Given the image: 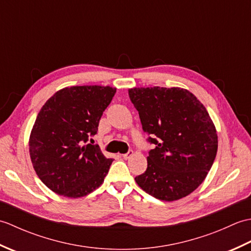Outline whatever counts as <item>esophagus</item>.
Returning <instances> with one entry per match:
<instances>
[{
  "mask_svg": "<svg viewBox=\"0 0 251 251\" xmlns=\"http://www.w3.org/2000/svg\"><path fill=\"white\" fill-rule=\"evenodd\" d=\"M132 154H134V152H132V150H128V152H127V153L122 154V157H123V158H129L130 156H132Z\"/></svg>",
  "mask_w": 251,
  "mask_h": 251,
  "instance_id": "esophagus-1",
  "label": "esophagus"
}]
</instances>
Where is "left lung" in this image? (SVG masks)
Segmentation results:
<instances>
[{
	"instance_id": "1",
	"label": "left lung",
	"mask_w": 251,
	"mask_h": 251,
	"mask_svg": "<svg viewBox=\"0 0 251 251\" xmlns=\"http://www.w3.org/2000/svg\"><path fill=\"white\" fill-rule=\"evenodd\" d=\"M149 151L147 170L135 178L148 194L172 201L199 186L217 155L218 136L204 105L189 90L173 87L131 88Z\"/></svg>"
}]
</instances>
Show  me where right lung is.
Returning a JSON list of instances; mask_svg holds the SVG:
<instances>
[{"mask_svg": "<svg viewBox=\"0 0 251 251\" xmlns=\"http://www.w3.org/2000/svg\"><path fill=\"white\" fill-rule=\"evenodd\" d=\"M115 93L116 88L97 85L67 87L42 106L30 135V157L52 192L75 199L103 182L113 159L92 145V137Z\"/></svg>", "mask_w": 251, "mask_h": 251, "instance_id": "add662e5", "label": "right lung"}]
</instances>
